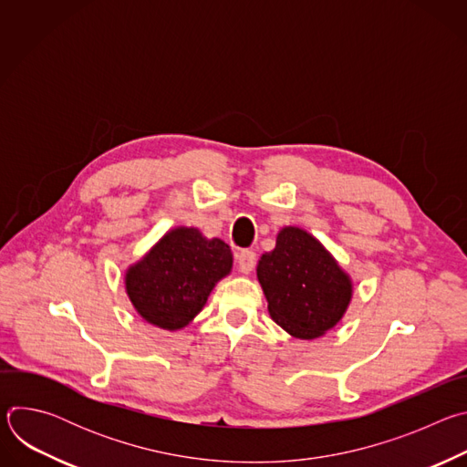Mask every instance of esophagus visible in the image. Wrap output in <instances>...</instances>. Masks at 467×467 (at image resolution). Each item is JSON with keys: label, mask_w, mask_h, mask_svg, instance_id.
Returning a JSON list of instances; mask_svg holds the SVG:
<instances>
[{"label": "esophagus", "mask_w": 467, "mask_h": 467, "mask_svg": "<svg viewBox=\"0 0 467 467\" xmlns=\"http://www.w3.org/2000/svg\"><path fill=\"white\" fill-rule=\"evenodd\" d=\"M236 260H238V270L242 272V274H251L253 272V268H254V262H256V256H254V253L251 251V249H244V251H240L238 253V256H236Z\"/></svg>", "instance_id": "esophagus-1"}]
</instances>
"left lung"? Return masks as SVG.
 Segmentation results:
<instances>
[{
	"mask_svg": "<svg viewBox=\"0 0 467 467\" xmlns=\"http://www.w3.org/2000/svg\"><path fill=\"white\" fill-rule=\"evenodd\" d=\"M272 319L299 340H314L349 308L353 281L338 260L301 227H283L275 247L256 264Z\"/></svg>",
	"mask_w": 467,
	"mask_h": 467,
	"instance_id": "obj_1",
	"label": "left lung"
}]
</instances>
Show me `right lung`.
Returning a JSON list of instances; mask_svg holds the SVG:
<instances>
[{"label": "right lung", "mask_w": 467, "mask_h": 467, "mask_svg": "<svg viewBox=\"0 0 467 467\" xmlns=\"http://www.w3.org/2000/svg\"><path fill=\"white\" fill-rule=\"evenodd\" d=\"M233 253L195 227L170 229L125 272L129 301L148 323L181 330L203 310L214 286L231 274Z\"/></svg>", "instance_id": "obj_1"}]
</instances>
